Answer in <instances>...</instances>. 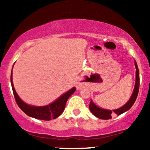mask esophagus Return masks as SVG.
<instances>
[{"mask_svg":"<svg viewBox=\"0 0 150 150\" xmlns=\"http://www.w3.org/2000/svg\"><path fill=\"white\" fill-rule=\"evenodd\" d=\"M77 89H80V87H80V85H77Z\"/></svg>","mask_w":150,"mask_h":150,"instance_id":"obj_1","label":"esophagus"}]
</instances>
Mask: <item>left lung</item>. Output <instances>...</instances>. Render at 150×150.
Returning a JSON list of instances; mask_svg holds the SVG:
<instances>
[{"mask_svg":"<svg viewBox=\"0 0 150 150\" xmlns=\"http://www.w3.org/2000/svg\"><path fill=\"white\" fill-rule=\"evenodd\" d=\"M135 68H136V80H135V88H134L133 93H132L131 97L129 99L128 102L125 104L124 106H122L121 108H118V109L113 110V112L116 113L118 116L122 114L123 113L125 112L128 110L130 109L132 107V105L134 104L135 101L137 99V94H138L139 92V87H140V75H139V70L137 68V63L135 61ZM89 110L92 112L93 114L95 116H97V118H100V119H104V120H108L111 119L112 117V111H109V110H106V109H102V108L98 107L96 106L94 103L92 102V101H90V104H89Z\"/></svg>","mask_w":150,"mask_h":150,"instance_id":"1","label":"left lung"}]
</instances>
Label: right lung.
Listing matches in <instances>:
<instances>
[{
    "label": "right lung",
    "instance_id": "add662e5",
    "mask_svg": "<svg viewBox=\"0 0 150 150\" xmlns=\"http://www.w3.org/2000/svg\"><path fill=\"white\" fill-rule=\"evenodd\" d=\"M13 71V70H12ZM13 72H11V75H10V81H11L12 89H13V94L16 101L17 104L18 105L20 109L25 113L27 116L32 117V118H37L39 120H50L51 119H55L58 118L62 113L63 112L65 109V104H66L67 101L72 94L76 90L75 87H73L70 89L68 92L65 93L64 94L61 96V97L58 98L56 101L53 102L52 104L47 105L45 106H32L30 105L25 104L23 101L19 97L16 92H15L14 86L13 83Z\"/></svg>",
    "mask_w": 150,
    "mask_h": 150
}]
</instances>
